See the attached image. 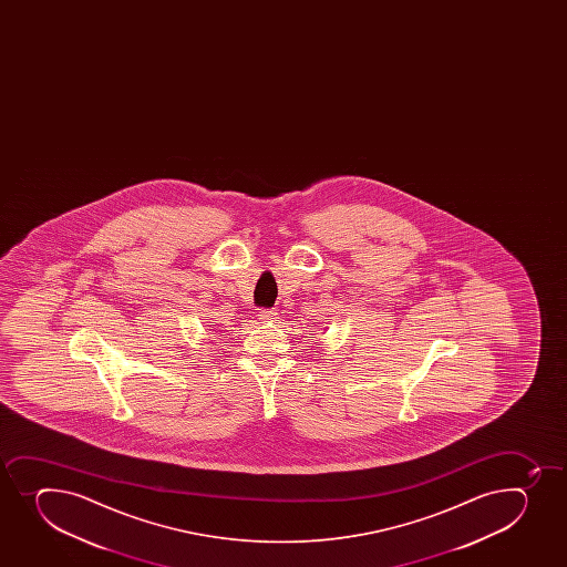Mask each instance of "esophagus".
Listing matches in <instances>:
<instances>
[{"mask_svg":"<svg viewBox=\"0 0 567 567\" xmlns=\"http://www.w3.org/2000/svg\"><path fill=\"white\" fill-rule=\"evenodd\" d=\"M277 318V312L275 310H262V312H258V320L262 321V323H271Z\"/></svg>","mask_w":567,"mask_h":567,"instance_id":"34e87169","label":"esophagus"}]
</instances>
